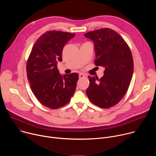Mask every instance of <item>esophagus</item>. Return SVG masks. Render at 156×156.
Listing matches in <instances>:
<instances>
[{"label": "esophagus", "mask_w": 156, "mask_h": 156, "mask_svg": "<svg viewBox=\"0 0 156 156\" xmlns=\"http://www.w3.org/2000/svg\"><path fill=\"white\" fill-rule=\"evenodd\" d=\"M86 76L85 75H84V74H83V73H80V75H79V78H85Z\"/></svg>", "instance_id": "esophagus-1"}]
</instances>
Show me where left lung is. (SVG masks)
Returning <instances> with one entry per match:
<instances>
[{
  "label": "left lung",
  "instance_id": "8db88e82",
  "mask_svg": "<svg viewBox=\"0 0 156 156\" xmlns=\"http://www.w3.org/2000/svg\"><path fill=\"white\" fill-rule=\"evenodd\" d=\"M84 36L94 42L95 65L105 68L100 80L88 76L86 95L99 107L110 108L120 101L129 87L134 68L131 52L121 35L112 29H99Z\"/></svg>",
  "mask_w": 156,
  "mask_h": 156
}]
</instances>
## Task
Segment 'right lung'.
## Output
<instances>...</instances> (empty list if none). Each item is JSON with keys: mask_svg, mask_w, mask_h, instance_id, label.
Listing matches in <instances>:
<instances>
[{"mask_svg": "<svg viewBox=\"0 0 156 156\" xmlns=\"http://www.w3.org/2000/svg\"><path fill=\"white\" fill-rule=\"evenodd\" d=\"M75 35L47 31L36 41L27 60V78L31 90L43 105L51 109L68 104L76 90L78 73L62 76L57 66L58 61H62L65 44Z\"/></svg>", "mask_w": 156, "mask_h": 156, "instance_id": "1", "label": "right lung"}]
</instances>
